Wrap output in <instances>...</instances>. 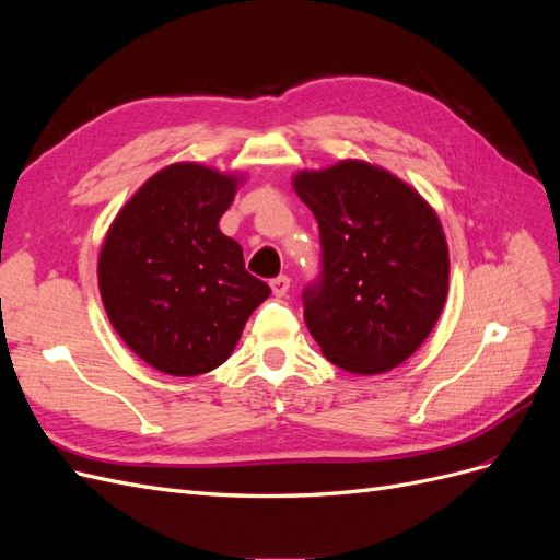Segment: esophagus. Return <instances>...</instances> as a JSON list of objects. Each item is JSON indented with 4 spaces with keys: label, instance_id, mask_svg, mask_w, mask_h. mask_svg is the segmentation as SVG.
<instances>
[{
    "label": "esophagus",
    "instance_id": "obj_1",
    "mask_svg": "<svg viewBox=\"0 0 560 560\" xmlns=\"http://www.w3.org/2000/svg\"><path fill=\"white\" fill-rule=\"evenodd\" d=\"M270 290H273L276 296H284L287 292H290V278L287 276H278L270 280Z\"/></svg>",
    "mask_w": 560,
    "mask_h": 560
}]
</instances>
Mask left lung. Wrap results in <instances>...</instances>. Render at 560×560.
I'll use <instances>...</instances> for the list:
<instances>
[{
  "label": "left lung",
  "mask_w": 560,
  "mask_h": 560,
  "mask_svg": "<svg viewBox=\"0 0 560 560\" xmlns=\"http://www.w3.org/2000/svg\"><path fill=\"white\" fill-rule=\"evenodd\" d=\"M319 226V276L303 319L322 354L352 374H381L420 348L448 292V247L409 184L362 161L294 179Z\"/></svg>",
  "instance_id": "1"
}]
</instances>
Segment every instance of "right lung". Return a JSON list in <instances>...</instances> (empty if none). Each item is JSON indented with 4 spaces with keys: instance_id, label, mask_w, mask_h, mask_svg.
<instances>
[{
    "instance_id": "obj_1",
    "label": "right lung",
    "mask_w": 560,
    "mask_h": 560,
    "mask_svg": "<svg viewBox=\"0 0 560 560\" xmlns=\"http://www.w3.org/2000/svg\"><path fill=\"white\" fill-rule=\"evenodd\" d=\"M235 177L175 163L142 184L100 252L105 311L126 346L171 376L229 360L270 287L247 273L243 247L219 231Z\"/></svg>"
}]
</instances>
